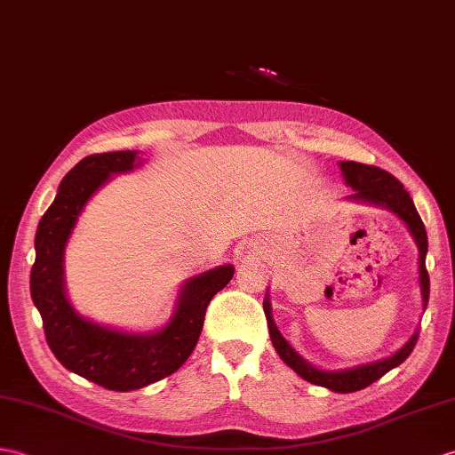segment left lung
Instances as JSON below:
<instances>
[{
	"mask_svg": "<svg viewBox=\"0 0 455 455\" xmlns=\"http://www.w3.org/2000/svg\"><path fill=\"white\" fill-rule=\"evenodd\" d=\"M339 168L343 172L345 184L355 189V194H351L347 199L384 207L387 211H392V213H395L407 225L411 236L415 238V244L419 248V283H420V294H422V310H427L428 292H430V279L427 271L428 238H427L425 225H422V220L415 209L413 199H411L403 184H401L399 180L394 178L389 172L382 171V168L361 164L355 161H343L339 163ZM263 312H266V318H267L271 343L275 347L279 356L283 358V363L291 366L294 372L306 379V382L327 387L337 394L358 392V389H364L371 384H374L376 379H379L384 374L392 371V368L403 363L405 358L413 353L419 339V331H415L413 337H411V339L401 347L395 355L382 358V361L347 368V371H320V368L312 366L308 361H304V358L291 347V343L281 335L275 322H273L271 304L267 297L263 300Z\"/></svg>",
	"mask_w": 455,
	"mask_h": 455,
	"instance_id": "obj_1",
	"label": "left lung"
}]
</instances>
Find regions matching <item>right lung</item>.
<instances>
[{
	"label": "right lung",
	"instance_id": "add662e5",
	"mask_svg": "<svg viewBox=\"0 0 455 455\" xmlns=\"http://www.w3.org/2000/svg\"><path fill=\"white\" fill-rule=\"evenodd\" d=\"M137 158V151L91 155L63 176L54 204L38 223L36 258L30 271V297L42 315L52 353L68 371L112 392H132L176 372L197 345L211 299L235 275L228 263L188 279L172 318L153 333L112 330L73 310L63 281L68 240L94 192L114 174L140 166Z\"/></svg>",
	"mask_w": 455,
	"mask_h": 455
}]
</instances>
